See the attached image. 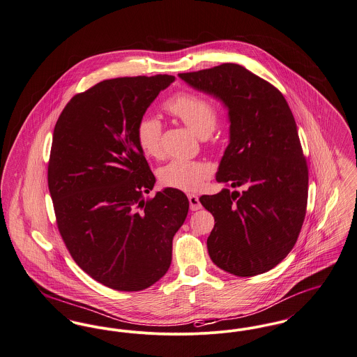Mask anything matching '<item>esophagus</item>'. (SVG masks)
Listing matches in <instances>:
<instances>
[{
	"instance_id": "obj_1",
	"label": "esophagus",
	"mask_w": 357,
	"mask_h": 357,
	"mask_svg": "<svg viewBox=\"0 0 357 357\" xmlns=\"http://www.w3.org/2000/svg\"><path fill=\"white\" fill-rule=\"evenodd\" d=\"M188 200H190V207L192 211H197L202 208V203L199 202V197L193 193L188 195Z\"/></svg>"
}]
</instances>
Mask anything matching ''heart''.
Listing matches in <instances>:
<instances>
[{
    "instance_id": "b5f03b06",
    "label": "heart",
    "mask_w": 357,
    "mask_h": 357,
    "mask_svg": "<svg viewBox=\"0 0 357 357\" xmlns=\"http://www.w3.org/2000/svg\"><path fill=\"white\" fill-rule=\"evenodd\" d=\"M164 107L170 115L181 120L200 138H206L214 131L218 112L214 104L203 96L181 92L172 96ZM135 137L147 157H161L162 124L160 120L150 115L142 116L137 123ZM210 174L211 167L207 164L180 158L169 161L158 170V178L162 185L180 190H199Z\"/></svg>"
}]
</instances>
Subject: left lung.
Returning a JSON list of instances; mask_svg holds the SVG:
<instances>
[{"mask_svg": "<svg viewBox=\"0 0 357 357\" xmlns=\"http://www.w3.org/2000/svg\"><path fill=\"white\" fill-rule=\"evenodd\" d=\"M178 77L227 107L230 143L216 181L245 188L199 199L214 215L208 255L236 276L268 272L292 250L306 215L309 170L294 115L279 89L241 65Z\"/></svg>", "mask_w": 357, "mask_h": 357, "instance_id": "8db88e82", "label": "left lung"}]
</instances>
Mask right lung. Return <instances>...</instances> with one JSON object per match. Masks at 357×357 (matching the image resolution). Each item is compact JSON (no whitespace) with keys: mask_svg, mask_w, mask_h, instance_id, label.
Listing matches in <instances>:
<instances>
[{"mask_svg":"<svg viewBox=\"0 0 357 357\" xmlns=\"http://www.w3.org/2000/svg\"><path fill=\"white\" fill-rule=\"evenodd\" d=\"M173 75L105 79L74 96L54 128L48 190L73 260L116 291H141L172 262V241L190 202L165 188L144 199L155 177L135 128Z\"/></svg>","mask_w":357,"mask_h":357,"instance_id":"1","label":"right lung"}]
</instances>
